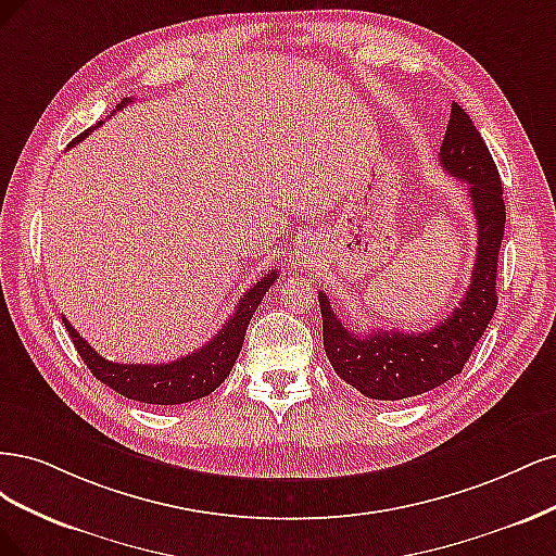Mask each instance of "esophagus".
<instances>
[{
  "label": "esophagus",
  "mask_w": 556,
  "mask_h": 556,
  "mask_svg": "<svg viewBox=\"0 0 556 556\" xmlns=\"http://www.w3.org/2000/svg\"><path fill=\"white\" fill-rule=\"evenodd\" d=\"M314 254H316V247H314V242H304V244L298 249V252H295L293 261H295V265H304V263L314 261Z\"/></svg>",
  "instance_id": "esophagus-1"
}]
</instances>
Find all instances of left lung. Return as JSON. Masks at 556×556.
<instances>
[{"mask_svg":"<svg viewBox=\"0 0 556 556\" xmlns=\"http://www.w3.org/2000/svg\"><path fill=\"white\" fill-rule=\"evenodd\" d=\"M439 159L447 173L469 185L478 226L471 283L453 314L434 328L414 334L400 330L351 332L332 312L328 295L318 293L328 361L339 379L369 400L416 397L453 379L469 361L496 309V265L506 228L504 189L485 140L457 103L451 109Z\"/></svg>","mask_w":556,"mask_h":556,"instance_id":"8db88e82","label":"left lung"}]
</instances>
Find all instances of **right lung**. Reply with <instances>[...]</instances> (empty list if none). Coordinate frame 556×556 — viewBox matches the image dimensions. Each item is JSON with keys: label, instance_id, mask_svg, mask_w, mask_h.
I'll return each instance as SVG.
<instances>
[{"label": "right lung", "instance_id": "right-lung-1", "mask_svg": "<svg viewBox=\"0 0 556 556\" xmlns=\"http://www.w3.org/2000/svg\"><path fill=\"white\" fill-rule=\"evenodd\" d=\"M131 99H122L115 111H122ZM99 122L97 127H101ZM97 127L87 129L76 140H71V146H76L83 138H87ZM68 146V148H71ZM277 270L267 273L263 279H258L252 289H249L236 307L222 330L214 334L205 346L193 351L185 357H177L173 363L166 365H119L111 363L101 357L92 346H89L85 339L76 332V328L68 324L62 316L64 328L71 334V342H74L76 351L80 353L83 363L87 369L92 371L101 383L113 388L119 395L134 402H146V404H187L193 400L207 397L210 392L217 390L226 376L230 374L232 365H236L244 334L249 328V320H252L256 307L261 304L265 291L270 289L277 279Z\"/></svg>", "mask_w": 556, "mask_h": 556}]
</instances>
